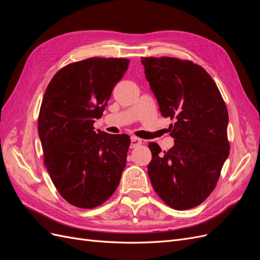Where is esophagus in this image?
I'll use <instances>...</instances> for the list:
<instances>
[{"label": "esophagus", "mask_w": 260, "mask_h": 260, "mask_svg": "<svg viewBox=\"0 0 260 260\" xmlns=\"http://www.w3.org/2000/svg\"><path fill=\"white\" fill-rule=\"evenodd\" d=\"M142 142H143L142 139H139L137 137H131V145H130V147L131 148L138 147V146H140L141 144H142Z\"/></svg>", "instance_id": "1"}]
</instances>
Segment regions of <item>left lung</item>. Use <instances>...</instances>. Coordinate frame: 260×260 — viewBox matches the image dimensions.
Returning <instances> with one entry per match:
<instances>
[{"instance_id": "1", "label": "left lung", "mask_w": 260, "mask_h": 260, "mask_svg": "<svg viewBox=\"0 0 260 260\" xmlns=\"http://www.w3.org/2000/svg\"><path fill=\"white\" fill-rule=\"evenodd\" d=\"M161 116L175 119V145L161 152L148 143L147 174L153 188L171 208L190 209L214 191L230 153L229 115L217 84L205 69L175 57H141Z\"/></svg>"}]
</instances>
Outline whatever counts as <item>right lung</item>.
<instances>
[{
	"label": "right lung",
	"mask_w": 260,
	"mask_h": 260,
	"mask_svg": "<svg viewBox=\"0 0 260 260\" xmlns=\"http://www.w3.org/2000/svg\"><path fill=\"white\" fill-rule=\"evenodd\" d=\"M127 58L91 57L59 69L45 90L38 130L45 167L59 194L91 209L106 202L120 182L130 138L94 131Z\"/></svg>",
	"instance_id": "right-lung-1"
}]
</instances>
